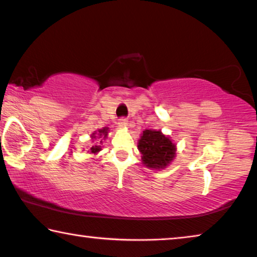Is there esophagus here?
<instances>
[{
	"label": "esophagus",
	"mask_w": 257,
	"mask_h": 257,
	"mask_svg": "<svg viewBox=\"0 0 257 257\" xmlns=\"http://www.w3.org/2000/svg\"><path fill=\"white\" fill-rule=\"evenodd\" d=\"M117 124H119L120 127H127V125H128V120L125 119V117H121V119L119 120V122H117Z\"/></svg>",
	"instance_id": "obj_1"
}]
</instances>
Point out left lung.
<instances>
[{"label": "left lung", "mask_w": 257, "mask_h": 257, "mask_svg": "<svg viewBox=\"0 0 257 257\" xmlns=\"http://www.w3.org/2000/svg\"><path fill=\"white\" fill-rule=\"evenodd\" d=\"M142 161L148 168L164 169L176 156V145L160 130L146 129L138 141Z\"/></svg>", "instance_id": "left-lung-1"}]
</instances>
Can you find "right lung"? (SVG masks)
I'll return each instance as SVG.
<instances>
[{
    "label": "right lung",
    "mask_w": 257,
    "mask_h": 257,
    "mask_svg": "<svg viewBox=\"0 0 257 257\" xmlns=\"http://www.w3.org/2000/svg\"><path fill=\"white\" fill-rule=\"evenodd\" d=\"M107 134H108V128L107 127H105L103 129H98V132L93 133L92 135H91L92 140H97V138H98L99 141L97 142V143L93 144L91 148H90V150L88 151V152L93 153V154L98 153L99 151L101 150V143H103V141L107 137Z\"/></svg>",
    "instance_id": "obj_1"
}]
</instances>
